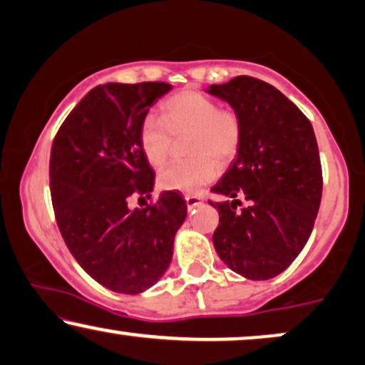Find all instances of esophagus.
Here are the masks:
<instances>
[{
	"label": "esophagus",
	"mask_w": 365,
	"mask_h": 365,
	"mask_svg": "<svg viewBox=\"0 0 365 365\" xmlns=\"http://www.w3.org/2000/svg\"><path fill=\"white\" fill-rule=\"evenodd\" d=\"M185 202H187L188 210H193V208H197L198 205H202V198L198 197V195H187L185 197Z\"/></svg>",
	"instance_id": "34e87169"
}]
</instances>
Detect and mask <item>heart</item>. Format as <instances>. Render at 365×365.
Segmentation results:
<instances>
[{
    "label": "heart",
    "instance_id": "b5f03b06",
    "mask_svg": "<svg viewBox=\"0 0 365 365\" xmlns=\"http://www.w3.org/2000/svg\"><path fill=\"white\" fill-rule=\"evenodd\" d=\"M190 160L173 163L158 173L163 190L195 193L213 182L218 167H225L239 153L244 125L235 110L218 108L210 96L183 90L162 105V118L147 115L140 125V147L152 167H162L173 148V138L187 137Z\"/></svg>",
    "mask_w": 365,
    "mask_h": 365
}]
</instances>
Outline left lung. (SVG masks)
I'll use <instances>...</instances> for the list:
<instances>
[{
    "label": "left lung",
    "mask_w": 365,
    "mask_h": 365,
    "mask_svg": "<svg viewBox=\"0 0 365 365\" xmlns=\"http://www.w3.org/2000/svg\"><path fill=\"white\" fill-rule=\"evenodd\" d=\"M207 91L239 113L244 138L208 202L218 210L217 254L233 272L267 280L284 272L307 244L322 198V167L312 125L284 93L252 76ZM247 200L250 205L236 212Z\"/></svg>",
    "instance_id": "1"
}]
</instances>
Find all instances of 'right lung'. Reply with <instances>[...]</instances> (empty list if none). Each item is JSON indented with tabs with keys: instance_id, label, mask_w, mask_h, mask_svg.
Instances as JSON below:
<instances>
[{
	"instance_id": "add662e5",
	"label": "right lung",
	"mask_w": 365,
	"mask_h": 365,
	"mask_svg": "<svg viewBox=\"0 0 365 365\" xmlns=\"http://www.w3.org/2000/svg\"><path fill=\"white\" fill-rule=\"evenodd\" d=\"M170 90L163 81L95 86L51 145L50 190L63 240L91 279L118 294L157 284L187 217L185 200L173 190L145 208L128 207L133 195L153 190L138 133L150 106Z\"/></svg>"
}]
</instances>
